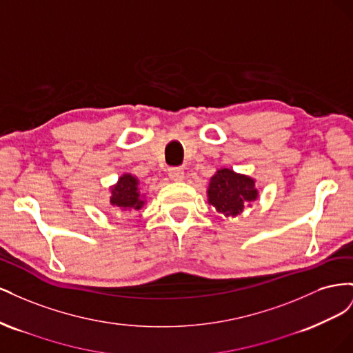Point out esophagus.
I'll return each mask as SVG.
<instances>
[{
    "instance_id": "obj_1",
    "label": "esophagus",
    "mask_w": 353,
    "mask_h": 353,
    "mask_svg": "<svg viewBox=\"0 0 353 353\" xmlns=\"http://www.w3.org/2000/svg\"><path fill=\"white\" fill-rule=\"evenodd\" d=\"M169 178L172 181H183L184 178V169L179 168V166H174V168H169Z\"/></svg>"
}]
</instances>
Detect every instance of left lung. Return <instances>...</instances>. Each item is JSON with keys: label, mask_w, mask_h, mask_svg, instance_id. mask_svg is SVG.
Segmentation results:
<instances>
[{"label": "left lung", "mask_w": 353, "mask_h": 353, "mask_svg": "<svg viewBox=\"0 0 353 353\" xmlns=\"http://www.w3.org/2000/svg\"><path fill=\"white\" fill-rule=\"evenodd\" d=\"M209 203L225 216H236L244 206L256 200L258 190L254 181L245 175H239L230 169H221L210 178L208 190Z\"/></svg>", "instance_id": "8db88e82"}]
</instances>
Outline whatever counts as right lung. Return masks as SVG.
Returning a JSON list of instances; mask_svg holds the SVG:
<instances>
[{
  "label": "right lung",
  "mask_w": 353,
  "mask_h": 353,
  "mask_svg": "<svg viewBox=\"0 0 353 353\" xmlns=\"http://www.w3.org/2000/svg\"><path fill=\"white\" fill-rule=\"evenodd\" d=\"M112 205L123 209H141L144 201L138 193V179L132 175H123L117 181V184L112 188Z\"/></svg>",
  "instance_id": "obj_1"
}]
</instances>
